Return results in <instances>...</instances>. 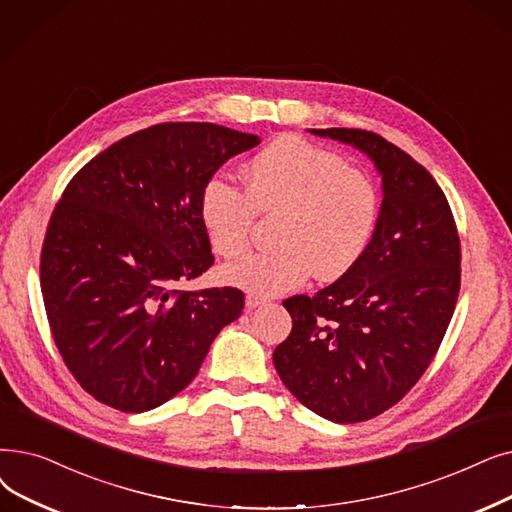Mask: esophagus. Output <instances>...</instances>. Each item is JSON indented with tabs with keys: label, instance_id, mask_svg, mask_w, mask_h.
Segmentation results:
<instances>
[{
	"label": "esophagus",
	"instance_id": "obj_1",
	"mask_svg": "<svg viewBox=\"0 0 512 512\" xmlns=\"http://www.w3.org/2000/svg\"><path fill=\"white\" fill-rule=\"evenodd\" d=\"M265 303H268V299L261 297V295H253V293H249L247 299H244V305H247V309H255V307H261Z\"/></svg>",
	"mask_w": 512,
	"mask_h": 512
}]
</instances>
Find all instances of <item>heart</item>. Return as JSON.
Masks as SVG:
<instances>
[{"label":"heart","instance_id":"1","mask_svg":"<svg viewBox=\"0 0 512 512\" xmlns=\"http://www.w3.org/2000/svg\"><path fill=\"white\" fill-rule=\"evenodd\" d=\"M244 192L224 175L203 184L198 215L211 249L238 257L249 247L255 213H278L272 251L224 268V278L253 295H282L311 272L339 280L366 255L381 201L370 177L339 154L295 136L274 140L242 169Z\"/></svg>","mask_w":512,"mask_h":512}]
</instances>
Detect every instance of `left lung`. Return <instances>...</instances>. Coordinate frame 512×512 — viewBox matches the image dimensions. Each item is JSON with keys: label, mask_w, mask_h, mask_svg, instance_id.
I'll return each mask as SVG.
<instances>
[{"label": "left lung", "mask_w": 512, "mask_h": 512, "mask_svg": "<svg viewBox=\"0 0 512 512\" xmlns=\"http://www.w3.org/2000/svg\"><path fill=\"white\" fill-rule=\"evenodd\" d=\"M309 131L364 152L383 182L366 255L314 297L284 301L293 330L274 349L286 389L349 425L397 404L435 358L460 291V238L446 194L402 148L364 129Z\"/></svg>", "instance_id": "left-lung-1"}]
</instances>
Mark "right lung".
I'll return each mask as SVG.
<instances>
[{
    "label": "right lung",
    "mask_w": 512,
    "mask_h": 512,
    "mask_svg": "<svg viewBox=\"0 0 512 512\" xmlns=\"http://www.w3.org/2000/svg\"><path fill=\"white\" fill-rule=\"evenodd\" d=\"M259 136L159 123L108 146L66 186L41 249L62 360L98 402L146 412L186 389L244 307L238 288L182 291L213 265L203 184Z\"/></svg>",
    "instance_id": "obj_1"
}]
</instances>
